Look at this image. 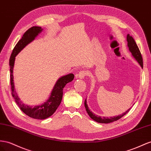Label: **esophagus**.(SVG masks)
<instances>
[{
    "label": "esophagus",
    "mask_w": 151,
    "mask_h": 151,
    "mask_svg": "<svg viewBox=\"0 0 151 151\" xmlns=\"http://www.w3.org/2000/svg\"><path fill=\"white\" fill-rule=\"evenodd\" d=\"M87 74H88L87 71L84 70H81V71H79L77 77H78L79 79H83L84 77L87 75Z\"/></svg>",
    "instance_id": "obj_1"
}]
</instances>
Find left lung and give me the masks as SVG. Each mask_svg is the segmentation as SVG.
<instances>
[{
    "label": "left lung",
    "instance_id": "8db88e82",
    "mask_svg": "<svg viewBox=\"0 0 151 151\" xmlns=\"http://www.w3.org/2000/svg\"><path fill=\"white\" fill-rule=\"evenodd\" d=\"M126 40H127V46L128 47V50L130 51V52L132 53V56L134 58H135V60L138 62V63L140 65V66L142 68H143V60H142V57L139 49H138L137 44L135 41V40L133 39V38L131 35H129V34H127V36H126ZM84 107L86 108V110L88 115L93 120H94L95 121L97 122V123H105V124L112 123V122H114V121H116L118 119H119L120 118L124 116L126 114H127L129 112V110L132 108V107H130L125 112H123L121 115H118V116H113V117H105L104 116L101 117L100 116H97V115L93 113L92 111H91V110L89 109V108L88 107V105L87 104V99H86V100L84 101Z\"/></svg>",
    "mask_w": 151,
    "mask_h": 151
}]
</instances>
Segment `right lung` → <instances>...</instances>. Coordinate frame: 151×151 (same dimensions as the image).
I'll return each instance as SVG.
<instances>
[{
    "label": "right lung",
    "instance_id": "obj_1",
    "mask_svg": "<svg viewBox=\"0 0 151 151\" xmlns=\"http://www.w3.org/2000/svg\"><path fill=\"white\" fill-rule=\"evenodd\" d=\"M42 31L43 28L40 27H33L30 28V29H28L23 34L21 40H19L14 47L9 60L12 95H13L15 101L18 105L19 109L26 115L37 119H45L53 114L57 108L60 105L61 101H62L63 97V89L64 87L65 86V85L67 83L72 81L74 78V75L71 74V73L59 77L55 84L53 88H52L48 99L45 101H44L43 103L40 104L36 106L27 105L20 100L17 93H16V91L15 90L14 83L13 70L16 56L28 44H30L37 37Z\"/></svg>",
    "mask_w": 151,
    "mask_h": 151
}]
</instances>
